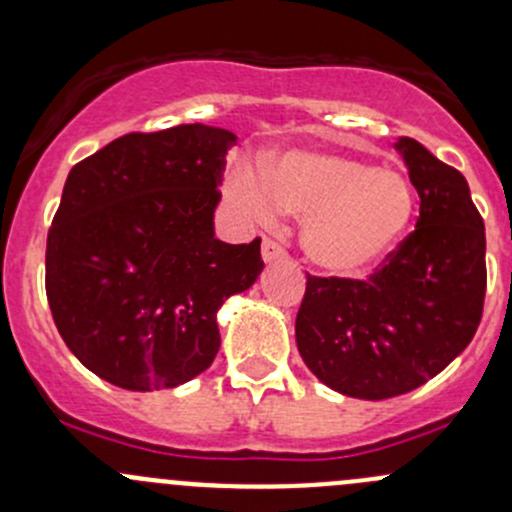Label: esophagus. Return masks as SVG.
<instances>
[{
    "label": "esophagus",
    "mask_w": 512,
    "mask_h": 512,
    "mask_svg": "<svg viewBox=\"0 0 512 512\" xmlns=\"http://www.w3.org/2000/svg\"><path fill=\"white\" fill-rule=\"evenodd\" d=\"M287 252L280 242H275L272 237H265L262 240V260L265 262H277V260H285Z\"/></svg>",
    "instance_id": "esophagus-1"
}]
</instances>
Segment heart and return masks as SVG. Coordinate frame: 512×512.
Instances as JSON below:
<instances>
[{"label":"heart","mask_w":512,"mask_h":512,"mask_svg":"<svg viewBox=\"0 0 512 512\" xmlns=\"http://www.w3.org/2000/svg\"><path fill=\"white\" fill-rule=\"evenodd\" d=\"M230 193L262 223L280 213L304 218V255L339 277L381 265L406 237L418 208L414 183L399 170L319 151L282 153L267 160L262 175L235 173Z\"/></svg>","instance_id":"1"}]
</instances>
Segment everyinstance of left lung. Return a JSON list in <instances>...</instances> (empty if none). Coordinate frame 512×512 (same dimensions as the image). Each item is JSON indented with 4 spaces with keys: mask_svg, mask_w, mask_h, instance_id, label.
<instances>
[{
    "mask_svg": "<svg viewBox=\"0 0 512 512\" xmlns=\"http://www.w3.org/2000/svg\"><path fill=\"white\" fill-rule=\"evenodd\" d=\"M421 210L366 280L307 275L294 322L304 364L329 389L381 401L441 374L471 344L485 299V227L466 178L399 138Z\"/></svg>",
    "mask_w": 512,
    "mask_h": 512,
    "instance_id": "8db88e82",
    "label": "left lung"
}]
</instances>
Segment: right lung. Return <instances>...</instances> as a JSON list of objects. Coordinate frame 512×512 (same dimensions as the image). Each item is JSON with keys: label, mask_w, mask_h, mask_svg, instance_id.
Segmentation results:
<instances>
[{"label": "right lung", "mask_w": 512, "mask_h": 512, "mask_svg": "<svg viewBox=\"0 0 512 512\" xmlns=\"http://www.w3.org/2000/svg\"><path fill=\"white\" fill-rule=\"evenodd\" d=\"M225 128L128 133L71 168L46 237V299L66 347L113 386L173 389L220 349L218 309L260 277V237H215Z\"/></svg>", "instance_id": "add662e5"}]
</instances>
